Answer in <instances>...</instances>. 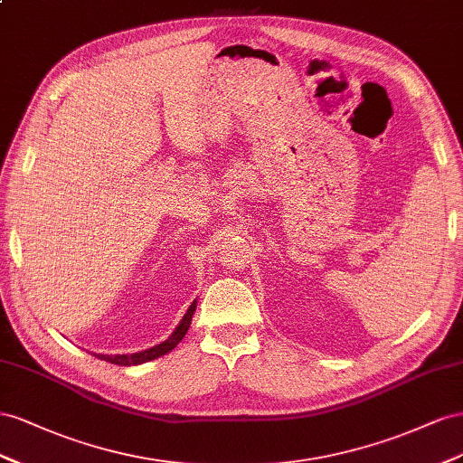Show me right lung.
Here are the masks:
<instances>
[{"label":"right lung","mask_w":463,"mask_h":463,"mask_svg":"<svg viewBox=\"0 0 463 463\" xmlns=\"http://www.w3.org/2000/svg\"><path fill=\"white\" fill-rule=\"evenodd\" d=\"M195 305L197 302L194 300L192 307L188 308V312L184 314L182 322L178 324V327L175 329V334L170 335L166 341L158 343V345L151 347V349H145V351H139V353H131V354H95L99 356L100 361H107V363H112V364H120V366H131V364H141V363H147V361H153L156 359V356H163L166 354L168 351H173L178 343L182 341V337L186 335L188 327L192 324V316L195 312Z\"/></svg>","instance_id":"1"}]
</instances>
